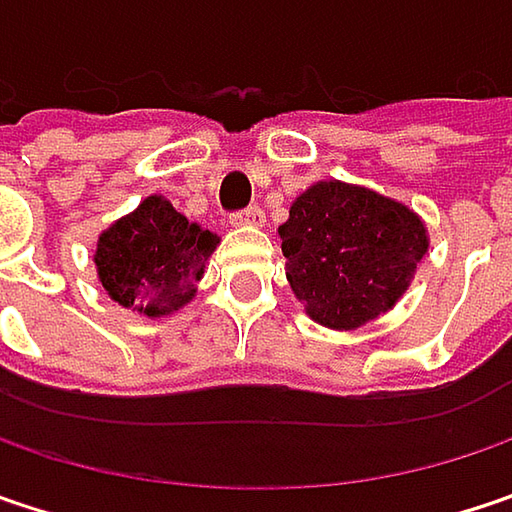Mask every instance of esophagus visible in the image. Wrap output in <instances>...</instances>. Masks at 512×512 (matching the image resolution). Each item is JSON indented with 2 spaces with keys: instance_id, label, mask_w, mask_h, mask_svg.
I'll use <instances>...</instances> for the list:
<instances>
[{
  "instance_id": "1",
  "label": "esophagus",
  "mask_w": 512,
  "mask_h": 512,
  "mask_svg": "<svg viewBox=\"0 0 512 512\" xmlns=\"http://www.w3.org/2000/svg\"><path fill=\"white\" fill-rule=\"evenodd\" d=\"M231 225H237V228L252 225V228H257V225H263V210L257 208V205L240 210V213H234V216H231Z\"/></svg>"
}]
</instances>
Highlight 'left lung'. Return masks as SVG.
Masks as SVG:
<instances>
[{
  "label": "left lung",
  "instance_id": "obj_1",
  "mask_svg": "<svg viewBox=\"0 0 512 512\" xmlns=\"http://www.w3.org/2000/svg\"><path fill=\"white\" fill-rule=\"evenodd\" d=\"M278 237L290 290L331 331H354L393 310L431 246L416 210L337 178L310 184Z\"/></svg>",
  "mask_w": 512,
  "mask_h": 512
}]
</instances>
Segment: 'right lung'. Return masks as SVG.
I'll list each match as a JSON object with an SVG mask.
<instances>
[{
    "instance_id": "right-lung-1",
    "label": "right lung",
    "mask_w": 512,
    "mask_h": 512,
    "mask_svg": "<svg viewBox=\"0 0 512 512\" xmlns=\"http://www.w3.org/2000/svg\"><path fill=\"white\" fill-rule=\"evenodd\" d=\"M219 237L190 222L169 199L149 196L96 240V275L122 307L161 319L196 299Z\"/></svg>"
}]
</instances>
